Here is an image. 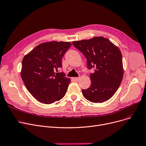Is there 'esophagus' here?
<instances>
[{
  "instance_id": "esophagus-1",
  "label": "esophagus",
  "mask_w": 146,
  "mask_h": 146,
  "mask_svg": "<svg viewBox=\"0 0 146 146\" xmlns=\"http://www.w3.org/2000/svg\"><path fill=\"white\" fill-rule=\"evenodd\" d=\"M80 78H79V77H73V78H72V80L74 81H78Z\"/></svg>"
}]
</instances>
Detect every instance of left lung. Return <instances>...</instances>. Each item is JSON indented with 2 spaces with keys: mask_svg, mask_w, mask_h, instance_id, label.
<instances>
[{
  "mask_svg": "<svg viewBox=\"0 0 146 146\" xmlns=\"http://www.w3.org/2000/svg\"><path fill=\"white\" fill-rule=\"evenodd\" d=\"M73 45L87 58V66L94 70L90 74L91 86L82 90L84 97L97 103L112 97L120 85L124 75L120 50L102 36L74 41Z\"/></svg>",
  "mask_w": 146,
  "mask_h": 146,
  "instance_id": "1",
  "label": "left lung"
}]
</instances>
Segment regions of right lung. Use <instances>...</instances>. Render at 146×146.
I'll return each instance as SVG.
<instances>
[{"mask_svg":"<svg viewBox=\"0 0 146 146\" xmlns=\"http://www.w3.org/2000/svg\"><path fill=\"white\" fill-rule=\"evenodd\" d=\"M71 45L63 41L42 43L23 57L21 78L28 91L40 102L52 104L65 95L71 80L64 72L54 71L62 66V59Z\"/></svg>","mask_w":146,"mask_h":146,"instance_id":"add662e5","label":"right lung"}]
</instances>
